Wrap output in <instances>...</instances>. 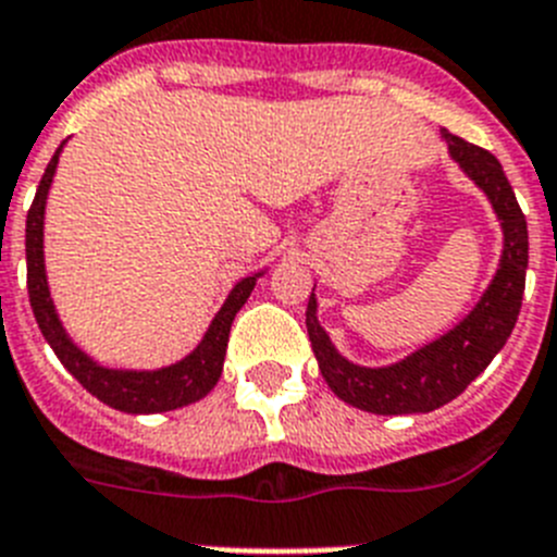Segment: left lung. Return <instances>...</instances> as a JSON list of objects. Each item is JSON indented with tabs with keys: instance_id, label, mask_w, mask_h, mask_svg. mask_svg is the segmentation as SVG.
Returning a JSON list of instances; mask_svg holds the SVG:
<instances>
[{
	"instance_id": "obj_1",
	"label": "left lung",
	"mask_w": 557,
	"mask_h": 557,
	"mask_svg": "<svg viewBox=\"0 0 557 557\" xmlns=\"http://www.w3.org/2000/svg\"><path fill=\"white\" fill-rule=\"evenodd\" d=\"M443 137L459 168L491 198L505 230L499 272L476 308L454 331L440 336L432 345L420 347L409 359L372 370V367L350 364L338 356L327 333L319 327L313 294L308 299L306 327L322 379L345 404L372 414L432 412L437 406L457 398L505 347L521 311L530 240H527V219L516 201V193L502 171L499 159L491 151L466 143L446 128H443Z\"/></svg>"
}]
</instances>
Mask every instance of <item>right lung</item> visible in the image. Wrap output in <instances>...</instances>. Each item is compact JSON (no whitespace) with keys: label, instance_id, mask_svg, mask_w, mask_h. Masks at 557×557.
Listing matches in <instances>:
<instances>
[{"label":"right lung","instance_id":"1","mask_svg":"<svg viewBox=\"0 0 557 557\" xmlns=\"http://www.w3.org/2000/svg\"><path fill=\"white\" fill-rule=\"evenodd\" d=\"M64 143L58 145L55 157L47 164L45 176L38 182L36 198H33L30 210H27V294H30V306L36 313V322L61 359V364L75 375L84 389H89L98 400L106 406H114L120 412L132 414H153V412H171L178 406L196 404L205 398L212 386L219 384L221 370H224L226 342H230V327L235 313L244 308L249 299L251 288H255V277H244L232 294L226 297L224 308L219 317L212 319L210 331L205 333L201 345L182 359L178 364L162 367L153 372H125V370H106V367L95 364L89 356L77 350L66 338L64 327L58 322L55 308H52L50 288H47L45 274V205L47 190H50L52 173H55L58 153H61Z\"/></svg>","mask_w":557,"mask_h":557}]
</instances>
